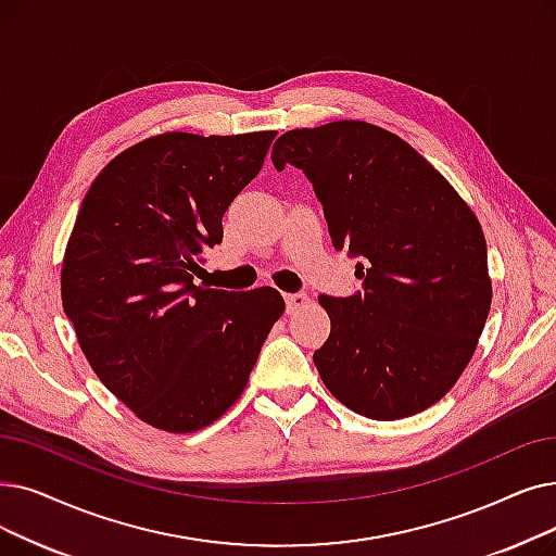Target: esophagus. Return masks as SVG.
<instances>
[{"mask_svg":"<svg viewBox=\"0 0 556 556\" xmlns=\"http://www.w3.org/2000/svg\"><path fill=\"white\" fill-rule=\"evenodd\" d=\"M306 304H308V295H304V293H288L286 295V311L288 313H298Z\"/></svg>","mask_w":556,"mask_h":556,"instance_id":"34e87169","label":"esophagus"}]
</instances>
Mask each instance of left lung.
<instances>
[{
	"label": "left lung",
	"instance_id": "8db88e82",
	"mask_svg": "<svg viewBox=\"0 0 556 556\" xmlns=\"http://www.w3.org/2000/svg\"><path fill=\"white\" fill-rule=\"evenodd\" d=\"M311 179L333 248L361 256V291L320 295L331 331L313 354L358 416L400 420L445 397L486 325L493 286L472 208L412 144L364 119L293 129L273 148Z\"/></svg>",
	"mask_w": 556,
	"mask_h": 556
}]
</instances>
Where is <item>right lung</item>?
<instances>
[{
    "label": "right lung",
    "mask_w": 556,
    "mask_h": 556,
    "mask_svg": "<svg viewBox=\"0 0 556 556\" xmlns=\"http://www.w3.org/2000/svg\"><path fill=\"white\" fill-rule=\"evenodd\" d=\"M275 136H150L102 167L77 213L63 311L94 375L161 431L190 433L227 414L286 308L270 286L231 293L195 283Z\"/></svg>",
    "instance_id": "add662e5"
}]
</instances>
